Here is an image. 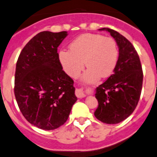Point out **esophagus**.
<instances>
[{
    "label": "esophagus",
    "mask_w": 157,
    "mask_h": 157,
    "mask_svg": "<svg viewBox=\"0 0 157 157\" xmlns=\"http://www.w3.org/2000/svg\"><path fill=\"white\" fill-rule=\"evenodd\" d=\"M76 95H77V98H84V97L86 96L85 93H84L83 89H77V90H76V92H75Z\"/></svg>",
    "instance_id": "esophagus-1"
}]
</instances>
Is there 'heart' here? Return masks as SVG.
Returning <instances> with one entry per match:
<instances>
[{"instance_id":"heart-1","label":"heart","mask_w":157,"mask_h":157,"mask_svg":"<svg viewBox=\"0 0 157 157\" xmlns=\"http://www.w3.org/2000/svg\"><path fill=\"white\" fill-rule=\"evenodd\" d=\"M69 49L59 51V61L64 71L72 78L78 77L84 63L88 68L83 79L90 83L111 75L117 65L119 49L111 37L85 33L71 43Z\"/></svg>"}]
</instances>
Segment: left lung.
I'll list each match as a JSON object with an SVG mask.
<instances>
[{
    "label": "left lung",
    "instance_id": "left-lung-1",
    "mask_svg": "<svg viewBox=\"0 0 157 157\" xmlns=\"http://www.w3.org/2000/svg\"><path fill=\"white\" fill-rule=\"evenodd\" d=\"M99 30L108 31L116 40L119 58L113 74L96 88L98 106L94 114L102 123L116 124L129 117L138 105L142 89V67L138 52L124 36L108 28Z\"/></svg>",
    "mask_w": 157,
    "mask_h": 157
}]
</instances>
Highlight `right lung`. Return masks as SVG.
Here are the masks:
<instances>
[{"mask_svg": "<svg viewBox=\"0 0 157 157\" xmlns=\"http://www.w3.org/2000/svg\"><path fill=\"white\" fill-rule=\"evenodd\" d=\"M67 31H42L29 41L16 62L14 94L24 117L52 130L68 119L77 98L74 80L62 70L58 47Z\"/></svg>", "mask_w": 157, "mask_h": 157, "instance_id": "obj_1", "label": "right lung"}]
</instances>
